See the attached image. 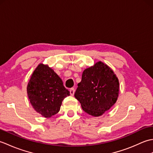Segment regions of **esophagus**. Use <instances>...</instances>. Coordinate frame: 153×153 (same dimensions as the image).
I'll return each mask as SVG.
<instances>
[{
  "label": "esophagus",
  "instance_id": "obj_1",
  "mask_svg": "<svg viewBox=\"0 0 153 153\" xmlns=\"http://www.w3.org/2000/svg\"><path fill=\"white\" fill-rule=\"evenodd\" d=\"M74 93H75V89H74V88H71V89H70V95H71V96H73V95H74Z\"/></svg>",
  "mask_w": 153,
  "mask_h": 153
}]
</instances>
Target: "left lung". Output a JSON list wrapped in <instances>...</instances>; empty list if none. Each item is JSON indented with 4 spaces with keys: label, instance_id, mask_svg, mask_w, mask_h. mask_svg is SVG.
Returning <instances> with one entry per match:
<instances>
[{
    "label": "left lung",
    "instance_id": "left-lung-1",
    "mask_svg": "<svg viewBox=\"0 0 153 153\" xmlns=\"http://www.w3.org/2000/svg\"><path fill=\"white\" fill-rule=\"evenodd\" d=\"M74 94L86 113L102 116L116 103L119 94V80L114 71L101 61L83 71L81 82Z\"/></svg>",
    "mask_w": 153,
    "mask_h": 153
}]
</instances>
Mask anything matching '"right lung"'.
<instances>
[{
  "mask_svg": "<svg viewBox=\"0 0 153 153\" xmlns=\"http://www.w3.org/2000/svg\"><path fill=\"white\" fill-rule=\"evenodd\" d=\"M27 93L34 110L45 118H51L59 112L63 99L70 95L60 77L48 65L42 63L31 74Z\"/></svg>",
  "mask_w": 153,
  "mask_h": 153,
  "instance_id": "1",
  "label": "right lung"
}]
</instances>
